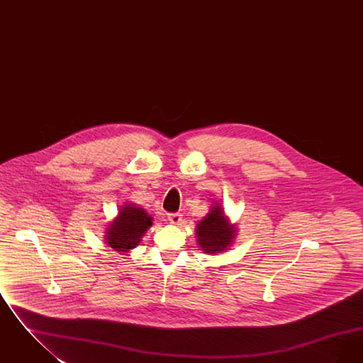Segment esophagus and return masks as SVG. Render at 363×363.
<instances>
[{
    "mask_svg": "<svg viewBox=\"0 0 363 363\" xmlns=\"http://www.w3.org/2000/svg\"><path fill=\"white\" fill-rule=\"evenodd\" d=\"M167 219H169V222H170L172 225H179L181 220H182V215L178 213V212H177V213H169Z\"/></svg>",
    "mask_w": 363,
    "mask_h": 363,
    "instance_id": "esophagus-1",
    "label": "esophagus"
}]
</instances>
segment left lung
I'll return each mask as SVG.
<instances>
[{"label": "left lung", "instance_id": "1", "mask_svg": "<svg viewBox=\"0 0 363 363\" xmlns=\"http://www.w3.org/2000/svg\"><path fill=\"white\" fill-rule=\"evenodd\" d=\"M196 237L200 249L207 255L223 253L230 249L237 237V225L225 216L220 204H213L207 215L197 222Z\"/></svg>", "mask_w": 363, "mask_h": 363}]
</instances>
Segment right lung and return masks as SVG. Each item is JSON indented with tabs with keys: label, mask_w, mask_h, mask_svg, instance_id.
Segmentation results:
<instances>
[{
	"label": "right lung",
	"mask_w": 363,
	"mask_h": 363,
	"mask_svg": "<svg viewBox=\"0 0 363 363\" xmlns=\"http://www.w3.org/2000/svg\"><path fill=\"white\" fill-rule=\"evenodd\" d=\"M152 220L154 218L144 208L126 203L118 209L117 216L107 223L104 241L116 252L128 253L143 241L141 238L151 228Z\"/></svg>",
	"instance_id": "obj_1"
}]
</instances>
